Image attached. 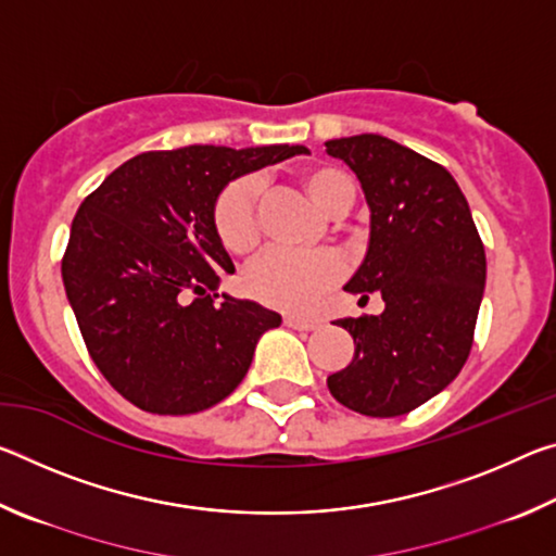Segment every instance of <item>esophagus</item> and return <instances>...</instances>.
<instances>
[{"label": "esophagus", "mask_w": 556, "mask_h": 556, "mask_svg": "<svg viewBox=\"0 0 556 556\" xmlns=\"http://www.w3.org/2000/svg\"><path fill=\"white\" fill-rule=\"evenodd\" d=\"M285 324L289 328H296V331H314L318 326L316 318H301V316H285Z\"/></svg>", "instance_id": "34e87169"}]
</instances>
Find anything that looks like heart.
I'll use <instances>...</instances> for the list:
<instances>
[{"mask_svg":"<svg viewBox=\"0 0 556 556\" xmlns=\"http://www.w3.org/2000/svg\"><path fill=\"white\" fill-rule=\"evenodd\" d=\"M301 186L318 211L341 218L355 203V184L343 168L318 164L301 174ZM215 232L230 255H250L260 242V181L242 176L223 188L213 211ZM343 267L333 255H294L269 250L248 269L244 285L260 304L289 314H308L341 279Z\"/></svg>","mask_w":556,"mask_h":556,"instance_id":"1","label":"heart"}]
</instances>
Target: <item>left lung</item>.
<instances>
[{
    "label": "left lung",
    "mask_w": 556,
    "mask_h": 556,
    "mask_svg": "<svg viewBox=\"0 0 556 556\" xmlns=\"http://www.w3.org/2000/svg\"><path fill=\"white\" fill-rule=\"evenodd\" d=\"M370 205V244L345 291H378L380 316L338 318L351 365L328 390L365 417H400L434 397L468 361L485 287V250L466 195L444 166L380 135L326 142Z\"/></svg>",
    "instance_id": "obj_1"
}]
</instances>
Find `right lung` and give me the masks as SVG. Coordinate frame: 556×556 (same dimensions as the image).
<instances>
[{
	"label": "right lung",
	"mask_w": 556,
	"mask_h": 556,
	"mask_svg": "<svg viewBox=\"0 0 556 556\" xmlns=\"http://www.w3.org/2000/svg\"><path fill=\"white\" fill-rule=\"evenodd\" d=\"M306 147L193 144L144 152L115 168L71 225L63 287L98 370L152 414H193L228 397L260 336L281 316L215 294L232 260L215 201L232 178Z\"/></svg>",
	"instance_id": "obj_1"
}]
</instances>
